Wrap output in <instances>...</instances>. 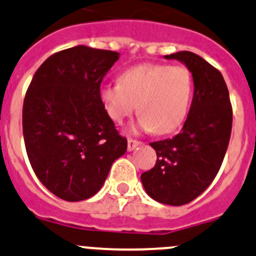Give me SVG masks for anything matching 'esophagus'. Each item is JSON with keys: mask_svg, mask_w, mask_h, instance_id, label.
<instances>
[{"mask_svg": "<svg viewBox=\"0 0 256 256\" xmlns=\"http://www.w3.org/2000/svg\"><path fill=\"white\" fill-rule=\"evenodd\" d=\"M141 144V142L137 141V140H132V138H128V150H134L136 148L137 146H140Z\"/></svg>", "mask_w": 256, "mask_h": 256, "instance_id": "obj_1", "label": "esophagus"}]
</instances>
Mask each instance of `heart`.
Wrapping results in <instances>:
<instances>
[{"label":"heart","instance_id":"1","mask_svg":"<svg viewBox=\"0 0 256 256\" xmlns=\"http://www.w3.org/2000/svg\"><path fill=\"white\" fill-rule=\"evenodd\" d=\"M192 88L186 67L144 64L124 71L118 84L102 86L99 96L114 122L122 124L137 106V128L166 135L186 119Z\"/></svg>","mask_w":256,"mask_h":256}]
</instances>
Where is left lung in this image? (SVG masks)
<instances>
[{"instance_id": "left-lung-1", "label": "left lung", "mask_w": 256, "mask_h": 256, "mask_svg": "<svg viewBox=\"0 0 256 256\" xmlns=\"http://www.w3.org/2000/svg\"><path fill=\"white\" fill-rule=\"evenodd\" d=\"M184 64L192 74L194 96L182 131L173 138L152 142L156 166L141 176L153 200L172 206L189 204L218 173L232 132V106L223 76L190 51L166 55Z\"/></svg>"}]
</instances>
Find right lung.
<instances>
[{
    "label": "right lung",
    "instance_id": "obj_1",
    "mask_svg": "<svg viewBox=\"0 0 256 256\" xmlns=\"http://www.w3.org/2000/svg\"><path fill=\"white\" fill-rule=\"evenodd\" d=\"M119 52L77 45L38 68L23 104L26 154L42 184L58 198L82 201L100 190L128 150L99 96Z\"/></svg>",
    "mask_w": 256,
    "mask_h": 256
}]
</instances>
